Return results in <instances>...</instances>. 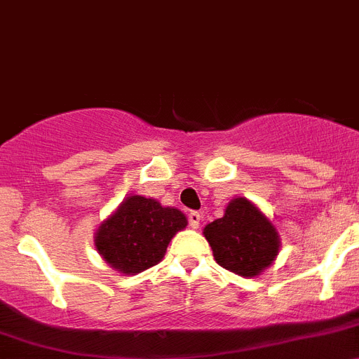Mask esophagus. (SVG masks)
Segmentation results:
<instances>
[{
  "instance_id": "obj_1",
  "label": "esophagus",
  "mask_w": 359,
  "mask_h": 359,
  "mask_svg": "<svg viewBox=\"0 0 359 359\" xmlns=\"http://www.w3.org/2000/svg\"><path fill=\"white\" fill-rule=\"evenodd\" d=\"M201 220H203V213H199V211H190L189 222H190V225H192L194 229H199Z\"/></svg>"
}]
</instances>
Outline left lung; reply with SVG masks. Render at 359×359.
Segmentation results:
<instances>
[{
  "mask_svg": "<svg viewBox=\"0 0 359 359\" xmlns=\"http://www.w3.org/2000/svg\"><path fill=\"white\" fill-rule=\"evenodd\" d=\"M203 233L215 261L240 276L261 275L278 255L275 225L245 197L231 201L224 217L208 224Z\"/></svg>",
  "mask_w": 359,
  "mask_h": 359,
  "instance_id": "left-lung-1",
  "label": "left lung"
}]
</instances>
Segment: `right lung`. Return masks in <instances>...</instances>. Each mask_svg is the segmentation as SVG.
I'll return each mask as SVG.
<instances>
[{"label":"right lung","instance_id":"obj_1","mask_svg":"<svg viewBox=\"0 0 359 359\" xmlns=\"http://www.w3.org/2000/svg\"><path fill=\"white\" fill-rule=\"evenodd\" d=\"M185 227L187 217L176 208L130 196L102 222L95 234V247L116 271L137 275L158 264L174 234Z\"/></svg>","mask_w":359,"mask_h":359}]
</instances>
